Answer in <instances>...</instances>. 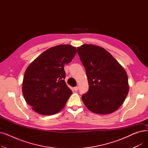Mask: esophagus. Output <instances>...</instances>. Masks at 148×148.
Listing matches in <instances>:
<instances>
[{"label": "esophagus", "mask_w": 148, "mask_h": 148, "mask_svg": "<svg viewBox=\"0 0 148 148\" xmlns=\"http://www.w3.org/2000/svg\"><path fill=\"white\" fill-rule=\"evenodd\" d=\"M74 90L76 92V91L78 90V89H79V87H78V86H76V87L74 88Z\"/></svg>", "instance_id": "esophagus-1"}]
</instances>
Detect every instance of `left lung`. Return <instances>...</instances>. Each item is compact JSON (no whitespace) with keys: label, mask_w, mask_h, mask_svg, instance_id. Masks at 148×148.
<instances>
[{"label":"left lung","mask_w":148,"mask_h":148,"mask_svg":"<svg viewBox=\"0 0 148 148\" xmlns=\"http://www.w3.org/2000/svg\"><path fill=\"white\" fill-rule=\"evenodd\" d=\"M86 69L89 90L82 99L88 109L99 114L115 112L122 106L129 90L125 70L112 54L101 47L83 44L77 47Z\"/></svg>","instance_id":"1"}]
</instances>
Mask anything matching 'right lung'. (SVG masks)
<instances>
[{
  "label": "right lung",
  "mask_w": 148,
  "mask_h": 148,
  "mask_svg": "<svg viewBox=\"0 0 148 148\" xmlns=\"http://www.w3.org/2000/svg\"><path fill=\"white\" fill-rule=\"evenodd\" d=\"M75 47L61 44L39 55L26 69L22 92L27 104L36 113L53 115L63 109L72 91L64 80V66L71 62Z\"/></svg>",
  "instance_id": "add662e5"
}]
</instances>
